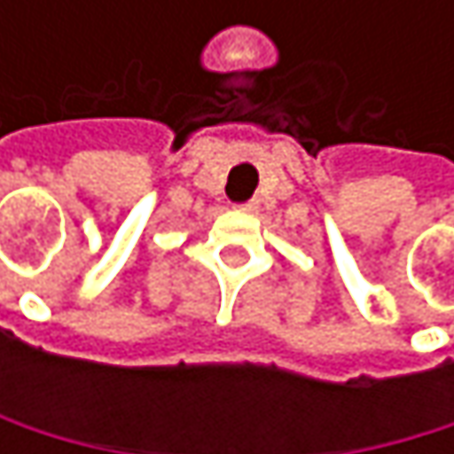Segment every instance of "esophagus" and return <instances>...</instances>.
<instances>
[{
	"label": "esophagus",
	"instance_id": "34e87169",
	"mask_svg": "<svg viewBox=\"0 0 454 454\" xmlns=\"http://www.w3.org/2000/svg\"><path fill=\"white\" fill-rule=\"evenodd\" d=\"M239 210L241 213H254L257 210V202H244V205H239Z\"/></svg>",
	"mask_w": 454,
	"mask_h": 454
}]
</instances>
